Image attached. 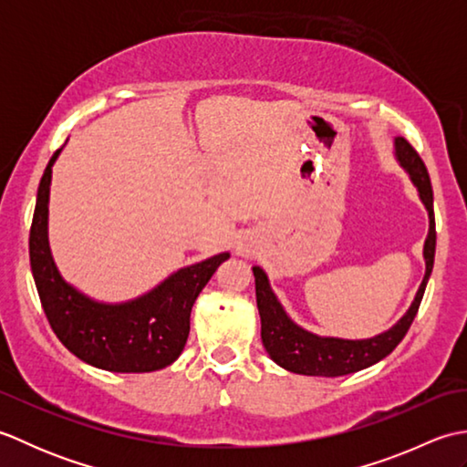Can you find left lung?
<instances>
[{"label": "left lung", "instance_id": "obj_1", "mask_svg": "<svg viewBox=\"0 0 467 467\" xmlns=\"http://www.w3.org/2000/svg\"><path fill=\"white\" fill-rule=\"evenodd\" d=\"M393 156L403 171L410 174V181L413 182L415 191H418L420 201L425 206V211H428L430 218L428 236H425L423 243L425 275L410 309L389 329L373 337H365V339H343V337L317 335L309 329H303L301 325H296L291 319L289 313L281 305L279 296L275 295L269 276H266L259 265H254L253 275L256 289V306H259L261 315V339L271 359L283 367V369L315 377H339L367 369V367L385 359L400 345V341L411 327L415 315H418L435 256L433 191L428 168H425L420 154L413 150V146L405 138H393Z\"/></svg>", "mask_w": 467, "mask_h": 467}]
</instances>
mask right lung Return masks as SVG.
I'll list each match as a JSON object with an SVG mask.
<instances>
[{"label":"right lung","instance_id":"add662e5","mask_svg":"<svg viewBox=\"0 0 467 467\" xmlns=\"http://www.w3.org/2000/svg\"><path fill=\"white\" fill-rule=\"evenodd\" d=\"M64 146L54 152L39 181L29 231V263L44 313L57 339L78 359L114 373H148L172 365L181 357L196 296L231 253L182 266L128 301L108 303L67 283L49 249L47 216L52 168Z\"/></svg>","mask_w":467,"mask_h":467}]
</instances>
